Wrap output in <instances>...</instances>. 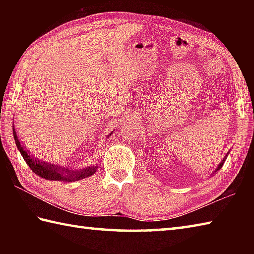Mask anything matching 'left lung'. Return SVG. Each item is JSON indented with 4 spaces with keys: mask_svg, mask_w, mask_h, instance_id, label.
Masks as SVG:
<instances>
[{
    "mask_svg": "<svg viewBox=\"0 0 254 254\" xmlns=\"http://www.w3.org/2000/svg\"><path fill=\"white\" fill-rule=\"evenodd\" d=\"M226 157H227V155H226ZM226 157H225V158H224V159L222 160V163H220V164H219V166H218V168L216 169V171H217V170H219L220 168H222V166L224 165V163H225V160H226Z\"/></svg>",
    "mask_w": 254,
    "mask_h": 254,
    "instance_id": "obj_1",
    "label": "left lung"
}]
</instances>
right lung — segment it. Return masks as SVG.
Returning a JSON list of instances; mask_svg holds the SVG:
<instances>
[{
	"label": "right lung",
	"mask_w": 254,
	"mask_h": 254,
	"mask_svg": "<svg viewBox=\"0 0 254 254\" xmlns=\"http://www.w3.org/2000/svg\"><path fill=\"white\" fill-rule=\"evenodd\" d=\"M13 134H14V139L16 143V146L18 147L19 152L23 156V158L29 166V168L41 178H45L47 180H53V181H61V182H72L75 180H80L84 179L86 177L93 176L97 167H88V168L75 171V170H68L66 168H62V167L55 166V165H49L46 164L44 161H39L37 159H34L32 157L25 152V149L21 146L18 137L16 135L15 128H13Z\"/></svg>",
	"instance_id": "1"
}]
</instances>
